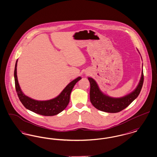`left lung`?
I'll use <instances>...</instances> for the list:
<instances>
[{"instance_id":"left-lung-1","label":"left lung","mask_w":157,"mask_h":157,"mask_svg":"<svg viewBox=\"0 0 157 157\" xmlns=\"http://www.w3.org/2000/svg\"><path fill=\"white\" fill-rule=\"evenodd\" d=\"M88 80L90 84V101L93 106L105 112L117 113L124 109L138 97L143 87L144 74L143 71H142L138 86L132 92L120 98H113L103 94L94 79L88 78Z\"/></svg>"}]
</instances>
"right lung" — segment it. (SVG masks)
I'll list each match as a JSON object with an SVG mask.
<instances>
[{"mask_svg": "<svg viewBox=\"0 0 157 157\" xmlns=\"http://www.w3.org/2000/svg\"><path fill=\"white\" fill-rule=\"evenodd\" d=\"M17 60L16 63L14 72L15 87L20 101L26 109L43 116H51L61 113L67 107L69 103L71 91L76 82L81 79V77H78L71 82L56 98L49 101H36L25 96L20 88L17 76Z\"/></svg>", "mask_w": 157, "mask_h": 157, "instance_id": "add662e5", "label": "right lung"}]
</instances>
